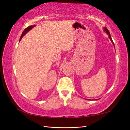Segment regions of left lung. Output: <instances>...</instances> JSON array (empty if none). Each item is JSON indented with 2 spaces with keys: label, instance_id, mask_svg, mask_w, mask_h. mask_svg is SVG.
Masks as SVG:
<instances>
[{
  "label": "left lung",
  "instance_id": "1",
  "mask_svg": "<svg viewBox=\"0 0 130 130\" xmlns=\"http://www.w3.org/2000/svg\"><path fill=\"white\" fill-rule=\"evenodd\" d=\"M103 31L106 33V34L108 35V37H109V39H110V40L111 41V42H112V43L113 44V46H115V45H114V43H113V41H112V38H111V35H110V33H109V31L108 30V29L106 28V27H103ZM98 99H96V100H98Z\"/></svg>",
  "mask_w": 130,
  "mask_h": 130
}]
</instances>
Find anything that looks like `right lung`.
<instances>
[{"label": "right lung", "mask_w": 130, "mask_h": 130, "mask_svg": "<svg viewBox=\"0 0 130 130\" xmlns=\"http://www.w3.org/2000/svg\"><path fill=\"white\" fill-rule=\"evenodd\" d=\"M36 26V25H32V26H29V27H27V28H26L24 30V31L23 32V33H22V35H21V38H20V40H19V41H20L21 40V39L22 38V37L24 36V35H25L27 32H28V31H29L30 30H31L32 28H34V27H35Z\"/></svg>", "instance_id": "obj_1"}]
</instances>
